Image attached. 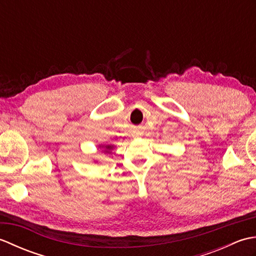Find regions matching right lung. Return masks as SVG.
I'll return each instance as SVG.
<instances>
[{
  "label": "right lung",
  "mask_w": 256,
  "mask_h": 256,
  "mask_svg": "<svg viewBox=\"0 0 256 256\" xmlns=\"http://www.w3.org/2000/svg\"><path fill=\"white\" fill-rule=\"evenodd\" d=\"M99 148L102 150V153H104V154H111V150L114 148V146L113 145H103V144H101V145H99Z\"/></svg>",
  "instance_id": "right-lung-1"
}]
</instances>
